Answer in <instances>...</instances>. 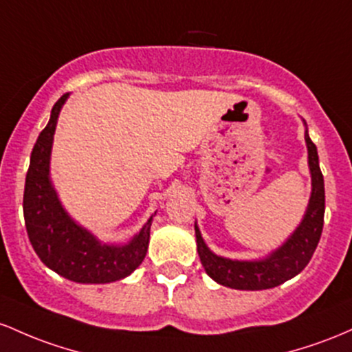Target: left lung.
Instances as JSON below:
<instances>
[{"label":"left lung","mask_w":352,"mask_h":352,"mask_svg":"<svg viewBox=\"0 0 352 352\" xmlns=\"http://www.w3.org/2000/svg\"><path fill=\"white\" fill-rule=\"evenodd\" d=\"M307 153H309V169L313 176V192L309 206L304 216L301 226L287 239V243L278 251L272 252L263 261H231L212 254L204 244L196 226V243L201 264L204 271L223 286L232 289L259 291L270 289L294 278L307 266L313 252L321 239L322 224H324V177L319 168V157L316 144L306 131Z\"/></svg>","instance_id":"left-lung-1"}]
</instances>
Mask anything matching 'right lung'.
I'll return each mask as SVG.
<instances>
[{
  "instance_id": "right-lung-1",
  "label": "right lung",
  "mask_w": 352,
  "mask_h": 352,
  "mask_svg": "<svg viewBox=\"0 0 352 352\" xmlns=\"http://www.w3.org/2000/svg\"><path fill=\"white\" fill-rule=\"evenodd\" d=\"M63 94L51 109L50 123L39 133L26 173L23 212L28 238L50 270L74 283L102 284L123 279L143 263L149 243L151 219L126 246L101 244L74 223L59 204L50 183V155Z\"/></svg>"
}]
</instances>
